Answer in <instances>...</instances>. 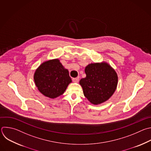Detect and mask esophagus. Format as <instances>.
<instances>
[{
  "instance_id": "34e87169",
  "label": "esophagus",
  "mask_w": 151,
  "mask_h": 151,
  "mask_svg": "<svg viewBox=\"0 0 151 151\" xmlns=\"http://www.w3.org/2000/svg\"><path fill=\"white\" fill-rule=\"evenodd\" d=\"M79 80V77H77V78L72 79V81H73V82H78Z\"/></svg>"
}]
</instances>
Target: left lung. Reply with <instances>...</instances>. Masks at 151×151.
<instances>
[{"label": "left lung", "instance_id": "obj_1", "mask_svg": "<svg viewBox=\"0 0 151 151\" xmlns=\"http://www.w3.org/2000/svg\"><path fill=\"white\" fill-rule=\"evenodd\" d=\"M85 72L86 77L79 81L85 96L95 105L107 101L117 86L115 70L107 63H94L86 66Z\"/></svg>", "mask_w": 151, "mask_h": 151}]
</instances>
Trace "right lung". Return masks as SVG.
Instances as JSON below:
<instances>
[{
	"label": "right lung",
	"instance_id": "obj_1",
	"mask_svg": "<svg viewBox=\"0 0 151 151\" xmlns=\"http://www.w3.org/2000/svg\"><path fill=\"white\" fill-rule=\"evenodd\" d=\"M34 79L38 91L50 98L62 95L72 82L68 70L58 59L49 60L40 65L34 73Z\"/></svg>",
	"mask_w": 151,
	"mask_h": 151
}]
</instances>
